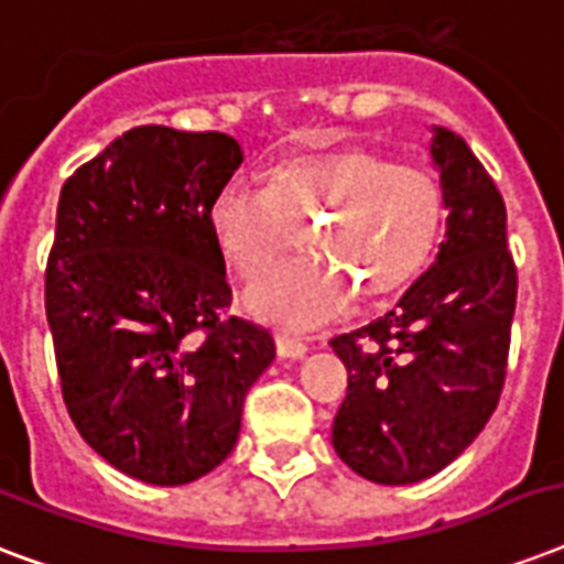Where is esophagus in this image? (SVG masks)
<instances>
[{"instance_id":"obj_1","label":"esophagus","mask_w":564,"mask_h":564,"mask_svg":"<svg viewBox=\"0 0 564 564\" xmlns=\"http://www.w3.org/2000/svg\"><path fill=\"white\" fill-rule=\"evenodd\" d=\"M274 345H278V357L283 360H301L307 354V345L290 334H274Z\"/></svg>"}]
</instances>
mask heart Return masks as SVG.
Instances as JSON below:
<instances>
[{
    "mask_svg": "<svg viewBox=\"0 0 564 564\" xmlns=\"http://www.w3.org/2000/svg\"><path fill=\"white\" fill-rule=\"evenodd\" d=\"M301 221L310 254L257 274L242 301L265 322L313 330L343 316L354 286L386 295L419 272L442 225V187L415 163L351 145L278 163L265 187L225 181L210 204L213 239L239 274L272 263Z\"/></svg>",
    "mask_w": 564,
    "mask_h": 564,
    "instance_id": "heart-1",
    "label": "heart"
}]
</instances>
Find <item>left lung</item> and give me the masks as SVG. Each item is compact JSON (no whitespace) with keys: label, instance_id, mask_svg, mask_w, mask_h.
Masks as SVG:
<instances>
[{"label":"left lung","instance_id":"left-lung-1","mask_svg":"<svg viewBox=\"0 0 564 564\" xmlns=\"http://www.w3.org/2000/svg\"><path fill=\"white\" fill-rule=\"evenodd\" d=\"M447 230L436 263L371 325L330 339L348 369L334 447L351 471L406 486L454 463L498 406L518 272L507 204L463 137L436 128Z\"/></svg>","mask_w":564,"mask_h":564}]
</instances>
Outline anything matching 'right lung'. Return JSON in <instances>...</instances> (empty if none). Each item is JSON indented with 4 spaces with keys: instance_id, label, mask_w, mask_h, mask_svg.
<instances>
[{
    "instance_id": "obj_1",
    "label": "right lung",
    "mask_w": 564,
    "mask_h": 564,
    "mask_svg": "<svg viewBox=\"0 0 564 564\" xmlns=\"http://www.w3.org/2000/svg\"><path fill=\"white\" fill-rule=\"evenodd\" d=\"M242 163L219 131L140 126L66 178L46 318L69 419L128 477L184 486L234 451L242 401L274 360L228 316L210 204Z\"/></svg>"
}]
</instances>
